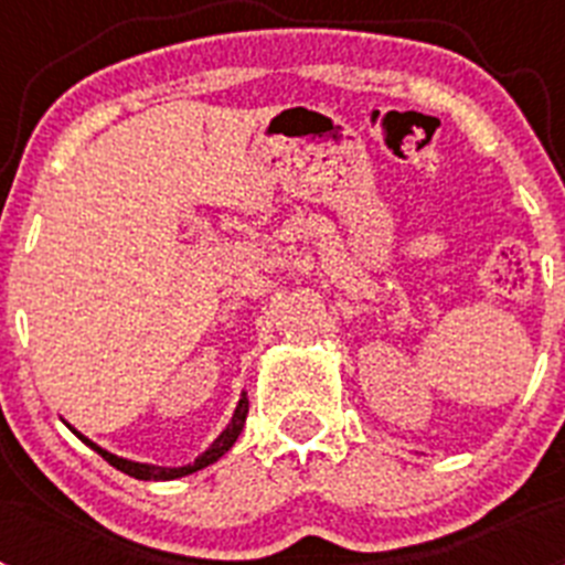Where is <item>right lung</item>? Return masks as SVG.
Segmentation results:
<instances>
[{"mask_svg":"<svg viewBox=\"0 0 565 565\" xmlns=\"http://www.w3.org/2000/svg\"><path fill=\"white\" fill-rule=\"evenodd\" d=\"M246 416H248V398L243 396V398H239V404H237V411H234L232 424H228L226 430L221 433V438H217V441H214L212 447H209V450L203 452V456H198L192 463H186V467H152V463L127 461V458H118V456H113V452L102 450L98 444L87 441V438H84V436H82V441L89 444V447H93V450H96L98 456L104 458V461L113 463V467L121 469V472H127V476L138 478V481H172V478L192 476V472H198V469H203V467H209V463L217 461V458H221L223 452L232 450V444L237 441L239 430H243V424H246Z\"/></svg>","mask_w":565,"mask_h":565,"instance_id":"add662e5","label":"right lung"}]
</instances>
